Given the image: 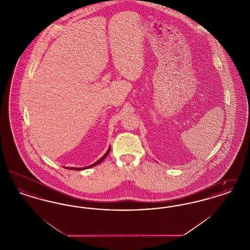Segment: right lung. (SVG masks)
Listing matches in <instances>:
<instances>
[{"instance_id":"obj_1","label":"right lung","mask_w":250,"mask_h":250,"mask_svg":"<svg viewBox=\"0 0 250 250\" xmlns=\"http://www.w3.org/2000/svg\"><path fill=\"white\" fill-rule=\"evenodd\" d=\"M109 151H110V148H108V150L107 151V153L105 154V155H103L99 160H97L96 162H95V164H93V165H91V166L86 167H69V169H75V170H81V169H84V168H87V167H92L96 166V165H98L99 163H101L105 158H106V156L108 155V153H109ZM66 168H68V167H66Z\"/></svg>"}]
</instances>
